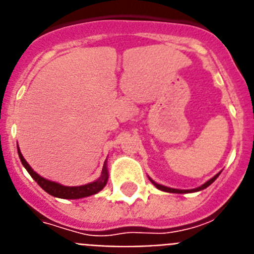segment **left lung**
I'll return each mask as SVG.
<instances>
[{"label": "left lung", "instance_id": "8db88e82", "mask_svg": "<svg viewBox=\"0 0 254 254\" xmlns=\"http://www.w3.org/2000/svg\"><path fill=\"white\" fill-rule=\"evenodd\" d=\"M219 175H220V173H219V174H216V175L213 176L212 179H209L208 182L204 183L203 185H200V187H198V188H195V189H189V190H182V189L169 188V187H165V185L157 184V183L153 182V180H152V179H149V180H151L152 184H153L154 187H156V188L160 189V190H162V191H169V193H191V191H199V190H203V189H206L207 187H209V185L212 184V183L215 182V180L217 179V178H219Z\"/></svg>", "mask_w": 254, "mask_h": 254}]
</instances>
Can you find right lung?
Returning <instances> with one entry per match:
<instances>
[{
  "instance_id": "1",
  "label": "right lung",
  "mask_w": 254,
  "mask_h": 254,
  "mask_svg": "<svg viewBox=\"0 0 254 254\" xmlns=\"http://www.w3.org/2000/svg\"><path fill=\"white\" fill-rule=\"evenodd\" d=\"M17 153H19V157H20L21 164L25 167L26 171L30 174L33 179L38 183V185L45 191H47L48 194L54 195L57 198H63V199H79V198L89 197V195H93V194L98 193L100 190H102L105 188V185L107 184V180H109V171H107V164L105 162L102 169V174L96 182L89 183V184L80 185V187H65V185H61L59 183L51 182V180L45 179L42 178L41 175L35 173L34 170L29 166V164L26 162L25 158L23 157L20 149L17 147Z\"/></svg>"
}]
</instances>
